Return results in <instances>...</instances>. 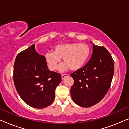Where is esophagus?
<instances>
[{
	"label": "esophagus",
	"instance_id": "obj_1",
	"mask_svg": "<svg viewBox=\"0 0 129 129\" xmlns=\"http://www.w3.org/2000/svg\"><path fill=\"white\" fill-rule=\"evenodd\" d=\"M68 76L69 75H67V74H64V75H61V79H62V80H64L65 77H68Z\"/></svg>",
	"mask_w": 129,
	"mask_h": 129
}]
</instances>
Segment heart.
<instances>
[{
  "label": "heart",
  "instance_id": "obj_1",
  "mask_svg": "<svg viewBox=\"0 0 129 129\" xmlns=\"http://www.w3.org/2000/svg\"><path fill=\"white\" fill-rule=\"evenodd\" d=\"M90 52V48L86 44L78 42L66 43L56 46L53 52L46 53L45 59L51 70H54L58 68L61 58H63L65 63L60 67L61 72L68 68L71 70H77L84 66L89 59Z\"/></svg>",
  "mask_w": 129,
  "mask_h": 129
}]
</instances>
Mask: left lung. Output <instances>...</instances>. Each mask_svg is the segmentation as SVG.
Instances as JSON below:
<instances>
[{"mask_svg": "<svg viewBox=\"0 0 129 129\" xmlns=\"http://www.w3.org/2000/svg\"><path fill=\"white\" fill-rule=\"evenodd\" d=\"M113 74L114 61L110 54L105 47L93 43V53L89 61L70 75L74 80L70 89L74 102L83 107L96 105L107 93Z\"/></svg>", "mask_w": 129, "mask_h": 129, "instance_id": "8db88e82", "label": "left lung"}]
</instances>
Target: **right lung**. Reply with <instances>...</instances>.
<instances>
[{
  "label": "right lung",
  "instance_id": "obj_1",
  "mask_svg": "<svg viewBox=\"0 0 129 129\" xmlns=\"http://www.w3.org/2000/svg\"><path fill=\"white\" fill-rule=\"evenodd\" d=\"M13 81L17 93L27 105L42 109L54 101L55 89L61 77L60 74L49 70L45 56L36 52L33 44L16 56Z\"/></svg>",
  "mask_w": 129,
  "mask_h": 129
}]
</instances>
